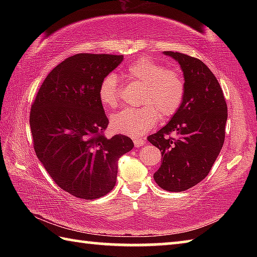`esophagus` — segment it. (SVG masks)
I'll use <instances>...</instances> for the list:
<instances>
[{"label":"esophagus","mask_w":257,"mask_h":257,"mask_svg":"<svg viewBox=\"0 0 257 257\" xmlns=\"http://www.w3.org/2000/svg\"><path fill=\"white\" fill-rule=\"evenodd\" d=\"M134 144L136 147H141L146 144V140L143 138H135L134 139Z\"/></svg>","instance_id":"1"}]
</instances>
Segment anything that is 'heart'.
<instances>
[{
	"label": "heart",
	"mask_w": 257,
	"mask_h": 257,
	"mask_svg": "<svg viewBox=\"0 0 257 257\" xmlns=\"http://www.w3.org/2000/svg\"><path fill=\"white\" fill-rule=\"evenodd\" d=\"M125 77L132 83L144 86L139 97V103L143 107L125 108L113 114L110 123L116 133L135 137L143 135L155 127L159 116L171 117L182 105L185 81L177 69L166 68L150 58H140L127 67ZM98 96L103 107H117L120 87L113 74L107 75L101 80Z\"/></svg>",
	"instance_id": "1"
}]
</instances>
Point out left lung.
<instances>
[{
  "mask_svg": "<svg viewBox=\"0 0 257 257\" xmlns=\"http://www.w3.org/2000/svg\"><path fill=\"white\" fill-rule=\"evenodd\" d=\"M181 65L185 95L179 110L148 141L162 155L154 178L170 192H181L209 174L224 144L227 105L221 86L199 58L178 52H165Z\"/></svg>",
  "mask_w": 257,
  "mask_h": 257,
  "instance_id": "obj_1",
  "label": "left lung"
}]
</instances>
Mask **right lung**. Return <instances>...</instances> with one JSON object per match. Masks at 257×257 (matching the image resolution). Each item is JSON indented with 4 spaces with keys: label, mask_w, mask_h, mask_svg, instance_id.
<instances>
[{
    "label": "right lung",
    "mask_w": 257,
    "mask_h": 257,
    "mask_svg": "<svg viewBox=\"0 0 257 257\" xmlns=\"http://www.w3.org/2000/svg\"><path fill=\"white\" fill-rule=\"evenodd\" d=\"M122 55L76 54L47 75L30 113L33 147L59 188L94 200L116 184L119 158L134 148L124 135L105 137L109 120L98 96Z\"/></svg>",
    "instance_id": "1"
}]
</instances>
